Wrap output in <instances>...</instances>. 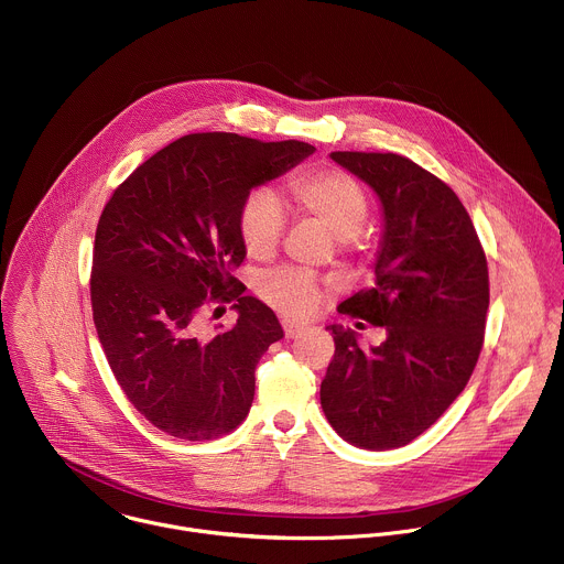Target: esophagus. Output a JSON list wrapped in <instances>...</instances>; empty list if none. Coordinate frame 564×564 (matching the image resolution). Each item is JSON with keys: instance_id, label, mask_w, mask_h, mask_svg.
<instances>
[{"instance_id": "34e87169", "label": "esophagus", "mask_w": 564, "mask_h": 564, "mask_svg": "<svg viewBox=\"0 0 564 564\" xmlns=\"http://www.w3.org/2000/svg\"><path fill=\"white\" fill-rule=\"evenodd\" d=\"M282 328H284L286 339H293V337H297V335H302L306 330L304 324H297V322H291V319H282Z\"/></svg>"}]
</instances>
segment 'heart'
Masks as SVG:
<instances>
[{"mask_svg": "<svg viewBox=\"0 0 564 564\" xmlns=\"http://www.w3.org/2000/svg\"><path fill=\"white\" fill-rule=\"evenodd\" d=\"M297 209L317 220L335 240L348 242L364 229L370 203L364 187L341 170H311L291 178ZM286 229V212L269 187L253 189L240 209V238L249 256L269 258ZM258 295L273 308L304 317L317 308L322 289L311 271L282 267L267 271L256 282Z\"/></svg>", "mask_w": 564, "mask_h": 564, "instance_id": "obj_1", "label": "heart"}]
</instances>
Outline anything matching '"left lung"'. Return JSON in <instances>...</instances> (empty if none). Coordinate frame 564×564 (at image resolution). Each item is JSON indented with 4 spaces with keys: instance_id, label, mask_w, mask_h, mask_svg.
I'll return each mask as SVG.
<instances>
[{
    "instance_id": "obj_1",
    "label": "left lung",
    "mask_w": 564,
    "mask_h": 564,
    "mask_svg": "<svg viewBox=\"0 0 564 564\" xmlns=\"http://www.w3.org/2000/svg\"><path fill=\"white\" fill-rule=\"evenodd\" d=\"M330 159L381 203L375 286L348 297L341 313L383 326L386 339L361 350L355 330L326 326L335 355L319 401L344 441L392 449L423 434L469 381L489 306L487 260L458 196L410 159Z\"/></svg>"
}]
</instances>
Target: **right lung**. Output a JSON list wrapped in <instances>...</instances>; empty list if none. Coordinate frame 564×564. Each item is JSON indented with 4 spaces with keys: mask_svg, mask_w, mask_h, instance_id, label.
Segmentation results:
<instances>
[{
    "mask_svg": "<svg viewBox=\"0 0 564 564\" xmlns=\"http://www.w3.org/2000/svg\"><path fill=\"white\" fill-rule=\"evenodd\" d=\"M315 152L205 132L183 137L141 167L106 205L93 258V315L130 403L185 441L234 432L256 394V366L284 337L275 313L231 275L247 249L240 209L260 187ZM237 300L239 322L207 332L204 304Z\"/></svg>",
    "mask_w": 564,
    "mask_h": 564,
    "instance_id": "right-lung-1",
    "label": "right lung"
}]
</instances>
